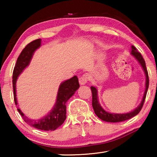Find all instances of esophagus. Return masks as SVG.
<instances>
[{
    "label": "esophagus",
    "mask_w": 157,
    "mask_h": 157,
    "mask_svg": "<svg viewBox=\"0 0 157 157\" xmlns=\"http://www.w3.org/2000/svg\"><path fill=\"white\" fill-rule=\"evenodd\" d=\"M89 80V75L88 74H84L81 77H79V82L81 85L85 84Z\"/></svg>",
    "instance_id": "1"
}]
</instances>
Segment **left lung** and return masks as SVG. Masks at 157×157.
Segmentation results:
<instances>
[{"mask_svg":"<svg viewBox=\"0 0 157 157\" xmlns=\"http://www.w3.org/2000/svg\"><path fill=\"white\" fill-rule=\"evenodd\" d=\"M131 54L134 56L136 59L139 61L140 64L142 66L143 70L145 71L146 75V83H145V91L143 95L142 102L140 105L136 109L134 110L132 112L127 113L123 114H118V113H110L105 111L101 107L98 100V94H97V89L94 86H91V93H92V106L94 108V112L96 114L98 118H100L101 120L106 121V122H111V123H117V122H122L128 120V119L132 118V117L137 115L140 112L141 109L144 104L146 95H147L148 86H149V76L147 68H146L145 62L143 59V56L139 52H138L137 49L134 46H132V52Z\"/></svg>","mask_w":157,"mask_h":157,"instance_id":"1","label":"left lung"}]
</instances>
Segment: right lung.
<instances>
[{
  "mask_svg": "<svg viewBox=\"0 0 157 157\" xmlns=\"http://www.w3.org/2000/svg\"><path fill=\"white\" fill-rule=\"evenodd\" d=\"M41 46V39H38L29 43L26 46L19 57H18L12 75V85L14 91V100L15 105H17V98H16V82L18 76L28 66L32 59L34 52L36 49ZM79 87L78 78L76 75L72 78L68 79L61 84L59 91H58L56 104L55 107L46 116L37 121L30 120L27 118L20 109L17 110L26 123L34 128L44 130V131H54L58 127L63 123L66 118V102Z\"/></svg>",
  "mask_w": 157,
  "mask_h": 157,
  "instance_id": "add662e5",
  "label": "right lung"
}]
</instances>
